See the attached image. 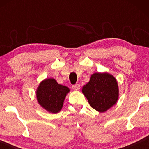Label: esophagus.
Returning <instances> with one entry per match:
<instances>
[{"label": "esophagus", "mask_w": 149, "mask_h": 149, "mask_svg": "<svg viewBox=\"0 0 149 149\" xmlns=\"http://www.w3.org/2000/svg\"><path fill=\"white\" fill-rule=\"evenodd\" d=\"M72 89H74V90H79V89H80V85L76 84V85H72Z\"/></svg>", "instance_id": "obj_1"}]
</instances>
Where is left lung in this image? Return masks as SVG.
Masks as SVG:
<instances>
[{"instance_id": "obj_1", "label": "left lung", "mask_w": 149, "mask_h": 149, "mask_svg": "<svg viewBox=\"0 0 149 149\" xmlns=\"http://www.w3.org/2000/svg\"><path fill=\"white\" fill-rule=\"evenodd\" d=\"M89 105L100 113H104L117 103L119 86L117 79L108 72H95L82 88Z\"/></svg>"}]
</instances>
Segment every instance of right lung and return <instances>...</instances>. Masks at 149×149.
<instances>
[{"instance_id":"1","label":"right lung","mask_w":149,"mask_h":149,"mask_svg":"<svg viewBox=\"0 0 149 149\" xmlns=\"http://www.w3.org/2000/svg\"><path fill=\"white\" fill-rule=\"evenodd\" d=\"M68 87L60 85L56 79H45L39 83L36 90V96L40 107L49 113L56 114L62 109Z\"/></svg>"}]
</instances>
